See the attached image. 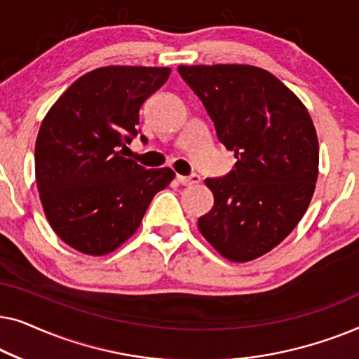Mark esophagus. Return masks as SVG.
<instances>
[{
  "instance_id": "obj_1",
  "label": "esophagus",
  "mask_w": 359,
  "mask_h": 359,
  "mask_svg": "<svg viewBox=\"0 0 359 359\" xmlns=\"http://www.w3.org/2000/svg\"><path fill=\"white\" fill-rule=\"evenodd\" d=\"M178 181H180L181 184H184V186H194V184H198L199 181H201V176L198 173H193V175H189V176L178 175Z\"/></svg>"
}]
</instances>
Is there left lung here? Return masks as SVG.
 <instances>
[{
	"mask_svg": "<svg viewBox=\"0 0 359 359\" xmlns=\"http://www.w3.org/2000/svg\"><path fill=\"white\" fill-rule=\"evenodd\" d=\"M215 134L235 151L233 170L205 178L214 205L204 238L230 262H250L292 232L311 203L318 142L306 106L266 70L250 65H180Z\"/></svg>",
	"mask_w": 359,
	"mask_h": 359,
	"instance_id": "1",
	"label": "left lung"
}]
</instances>
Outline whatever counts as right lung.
I'll return each mask as SVG.
<instances>
[{
    "mask_svg": "<svg viewBox=\"0 0 359 359\" xmlns=\"http://www.w3.org/2000/svg\"><path fill=\"white\" fill-rule=\"evenodd\" d=\"M170 68L102 67L73 83L47 112L36 142V180L52 229L86 255L111 253L139 229L175 173L122 156L140 134L144 102ZM147 144V137L140 135Z\"/></svg>",
    "mask_w": 359,
    "mask_h": 359,
    "instance_id": "1",
    "label": "right lung"
}]
</instances>
